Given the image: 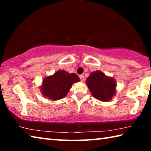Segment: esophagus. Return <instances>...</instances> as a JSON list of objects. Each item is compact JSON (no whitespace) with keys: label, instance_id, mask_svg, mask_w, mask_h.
<instances>
[{"label":"esophagus","instance_id":"1","mask_svg":"<svg viewBox=\"0 0 151 151\" xmlns=\"http://www.w3.org/2000/svg\"><path fill=\"white\" fill-rule=\"evenodd\" d=\"M79 78H80L81 81L82 82L84 81V76H83V75H80V76H79Z\"/></svg>","mask_w":151,"mask_h":151}]
</instances>
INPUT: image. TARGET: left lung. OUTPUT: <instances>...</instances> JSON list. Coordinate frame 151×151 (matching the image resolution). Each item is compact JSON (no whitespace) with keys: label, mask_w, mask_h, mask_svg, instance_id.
<instances>
[{"label":"left lung","mask_w":151,"mask_h":151,"mask_svg":"<svg viewBox=\"0 0 151 151\" xmlns=\"http://www.w3.org/2000/svg\"><path fill=\"white\" fill-rule=\"evenodd\" d=\"M86 84L92 95L101 101H111L116 94V81L100 70L91 73Z\"/></svg>","instance_id":"8db88e82"}]
</instances>
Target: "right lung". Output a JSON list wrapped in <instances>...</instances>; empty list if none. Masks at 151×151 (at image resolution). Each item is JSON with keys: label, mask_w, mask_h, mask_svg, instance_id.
I'll return each instance as SVG.
<instances>
[{"label": "right lung", "mask_w": 151, "mask_h": 151, "mask_svg": "<svg viewBox=\"0 0 151 151\" xmlns=\"http://www.w3.org/2000/svg\"><path fill=\"white\" fill-rule=\"evenodd\" d=\"M79 81L80 78L75 73L59 70L43 78L40 92L43 96L52 101H58L66 96L73 83Z\"/></svg>", "instance_id": "add662e5"}]
</instances>
